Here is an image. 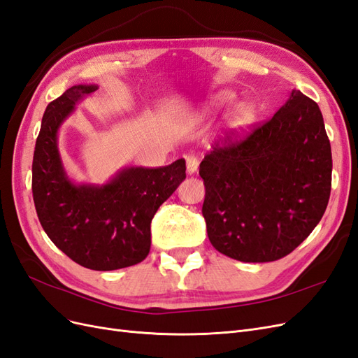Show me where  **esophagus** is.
Masks as SVG:
<instances>
[{
    "label": "esophagus",
    "instance_id": "1",
    "mask_svg": "<svg viewBox=\"0 0 358 358\" xmlns=\"http://www.w3.org/2000/svg\"><path fill=\"white\" fill-rule=\"evenodd\" d=\"M197 169H199L197 158L194 157V155L187 157V171H188V175H194V173L197 171Z\"/></svg>",
    "mask_w": 358,
    "mask_h": 358
}]
</instances>
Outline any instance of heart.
<instances>
[{
    "label": "heart",
    "mask_w": 358,
    "mask_h": 358,
    "mask_svg": "<svg viewBox=\"0 0 358 358\" xmlns=\"http://www.w3.org/2000/svg\"><path fill=\"white\" fill-rule=\"evenodd\" d=\"M234 100V94L233 92H221L212 99L210 104L213 107H221L225 104H230ZM258 117V109L257 106L251 101H245L236 106V109L230 115L229 119V128L234 134H243L248 129H251L252 125L257 122Z\"/></svg>",
    "instance_id": "heart-1"
}]
</instances>
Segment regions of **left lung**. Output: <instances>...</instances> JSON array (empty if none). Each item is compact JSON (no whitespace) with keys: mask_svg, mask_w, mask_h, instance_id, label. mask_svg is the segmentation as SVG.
<instances>
[{"mask_svg":"<svg viewBox=\"0 0 358 358\" xmlns=\"http://www.w3.org/2000/svg\"><path fill=\"white\" fill-rule=\"evenodd\" d=\"M331 167L318 104L292 90L272 119L242 140L216 143L201 161L210 243L243 263L288 255L326 212Z\"/></svg>","mask_w":358,"mask_h":358,"instance_id":"obj_1","label":"left lung"}]
</instances>
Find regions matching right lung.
<instances>
[{
  "label": "right lung",
  "instance_id": "1",
  "mask_svg": "<svg viewBox=\"0 0 358 358\" xmlns=\"http://www.w3.org/2000/svg\"><path fill=\"white\" fill-rule=\"evenodd\" d=\"M96 90L74 85L46 107L32 159V197L55 246L78 264L106 272L148 257L150 222L187 178V167L178 159L158 169L124 167L103 185L73 182L62 164L58 131L76 104Z\"/></svg>",
  "mask_w": 358,
  "mask_h": 358
}]
</instances>
